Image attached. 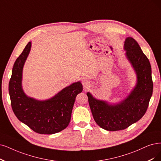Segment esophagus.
Segmentation results:
<instances>
[{
  "instance_id": "esophagus-1",
  "label": "esophagus",
  "mask_w": 161,
  "mask_h": 161,
  "mask_svg": "<svg viewBox=\"0 0 161 161\" xmlns=\"http://www.w3.org/2000/svg\"><path fill=\"white\" fill-rule=\"evenodd\" d=\"M82 84L85 87H89L91 86V82L87 79H84L82 81Z\"/></svg>"
}]
</instances>
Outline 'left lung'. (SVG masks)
<instances>
[{
    "instance_id": "8db88e82",
    "label": "left lung",
    "mask_w": 161,
    "mask_h": 161,
    "mask_svg": "<svg viewBox=\"0 0 161 161\" xmlns=\"http://www.w3.org/2000/svg\"><path fill=\"white\" fill-rule=\"evenodd\" d=\"M124 50L136 75V85L128 96L120 102L109 103L87 93L95 121L100 127L111 131L125 129L141 119L147 111L153 94L151 64L137 42L127 37Z\"/></svg>"
}]
</instances>
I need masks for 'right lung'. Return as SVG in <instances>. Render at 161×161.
<instances>
[{
	"label": "right lung",
	"mask_w": 161,
	"mask_h": 161,
	"mask_svg": "<svg viewBox=\"0 0 161 161\" xmlns=\"http://www.w3.org/2000/svg\"><path fill=\"white\" fill-rule=\"evenodd\" d=\"M31 46L29 42L14 64L8 84L12 109L18 119L36 133L54 134L68 126L75 97L83 86L81 81L73 83L46 100L28 97L23 90L22 81L23 67Z\"/></svg>",
	"instance_id": "obj_1"
}]
</instances>
